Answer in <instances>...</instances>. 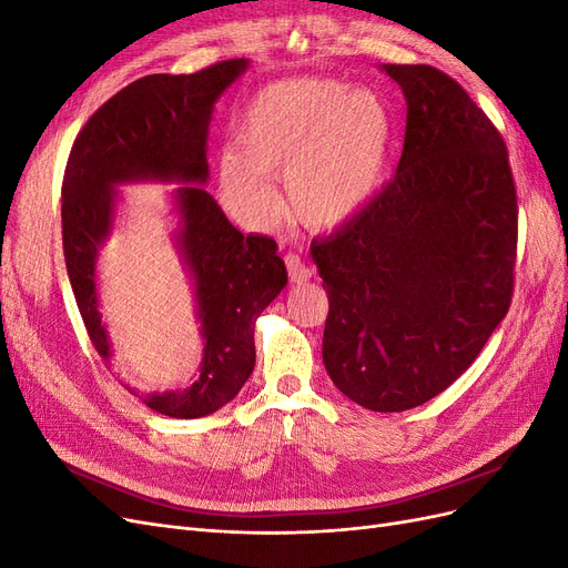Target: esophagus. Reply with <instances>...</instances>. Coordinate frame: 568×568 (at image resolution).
<instances>
[{"mask_svg":"<svg viewBox=\"0 0 568 568\" xmlns=\"http://www.w3.org/2000/svg\"><path fill=\"white\" fill-rule=\"evenodd\" d=\"M286 270H288V277H291V282L294 284H303V282H307L313 277V272H311V267H307L301 257L296 255V253H288L286 257Z\"/></svg>","mask_w":568,"mask_h":568,"instance_id":"34e87169","label":"esophagus"}]
</instances>
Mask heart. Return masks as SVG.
Instances as JSON below:
<instances>
[{
  "instance_id": "b5f03b06",
  "label": "heart",
  "mask_w": 568,
  "mask_h": 568,
  "mask_svg": "<svg viewBox=\"0 0 568 568\" xmlns=\"http://www.w3.org/2000/svg\"><path fill=\"white\" fill-rule=\"evenodd\" d=\"M239 144L217 161L227 209L253 225L280 211L274 178H286L291 213L305 225L336 227L382 186L390 118L369 90L343 82L294 78L257 92L239 120Z\"/></svg>"
}]
</instances>
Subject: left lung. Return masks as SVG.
<instances>
[{
	"mask_svg": "<svg viewBox=\"0 0 568 568\" xmlns=\"http://www.w3.org/2000/svg\"><path fill=\"white\" fill-rule=\"evenodd\" d=\"M407 104L398 173L311 255L329 298L322 359L374 412L436 398L509 311L517 189L503 134L434 65L384 63Z\"/></svg>",
	"mask_w": 568,
	"mask_h": 568,
	"instance_id": "left-lung-1",
	"label": "left lung"
}]
</instances>
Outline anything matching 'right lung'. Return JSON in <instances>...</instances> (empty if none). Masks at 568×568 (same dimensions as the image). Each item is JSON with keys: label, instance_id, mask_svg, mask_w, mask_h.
Segmentation results:
<instances>
[{"label": "right lung", "instance_id": "1", "mask_svg": "<svg viewBox=\"0 0 568 568\" xmlns=\"http://www.w3.org/2000/svg\"><path fill=\"white\" fill-rule=\"evenodd\" d=\"M246 68V59H230L192 75L134 80L84 123L63 175L68 280L106 363L111 343L99 313L97 253L113 230L118 184L180 182L178 246L194 280L203 357L192 386L144 395L151 409L175 419L213 415L242 390L255 365V320L286 286L274 239L244 236L199 186L209 180L205 142L215 101Z\"/></svg>", "mask_w": 568, "mask_h": 568}]
</instances>
